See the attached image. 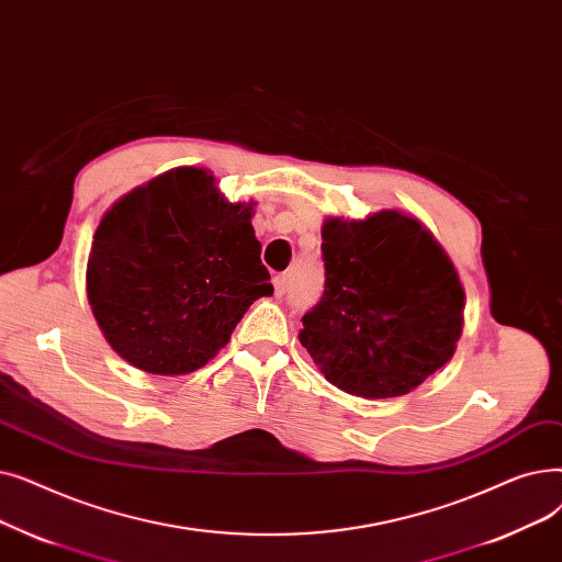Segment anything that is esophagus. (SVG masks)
Wrapping results in <instances>:
<instances>
[{
    "label": "esophagus",
    "instance_id": "34e87169",
    "mask_svg": "<svg viewBox=\"0 0 562 562\" xmlns=\"http://www.w3.org/2000/svg\"><path fill=\"white\" fill-rule=\"evenodd\" d=\"M290 274H279L277 279H274V288H277V295H285V292L290 290Z\"/></svg>",
    "mask_w": 562,
    "mask_h": 562
}]
</instances>
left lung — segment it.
<instances>
[{
	"label": "left lung",
	"instance_id": "1",
	"mask_svg": "<svg viewBox=\"0 0 562 562\" xmlns=\"http://www.w3.org/2000/svg\"><path fill=\"white\" fill-rule=\"evenodd\" d=\"M325 292L302 317L300 342L345 393L397 397L450 361L462 336L464 290L418 220L382 210L323 226Z\"/></svg>",
	"mask_w": 562,
	"mask_h": 562
}]
</instances>
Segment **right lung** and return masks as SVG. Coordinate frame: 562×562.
<instances>
[{
    "instance_id": "obj_1",
    "label": "right lung",
    "mask_w": 562,
    "mask_h": 562,
    "mask_svg": "<svg viewBox=\"0 0 562 562\" xmlns=\"http://www.w3.org/2000/svg\"><path fill=\"white\" fill-rule=\"evenodd\" d=\"M254 203H228L215 178L180 167L106 210L87 265V295L106 342L153 375H187L272 295Z\"/></svg>"
}]
</instances>
